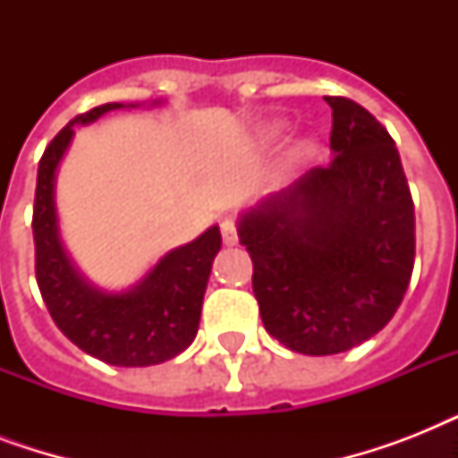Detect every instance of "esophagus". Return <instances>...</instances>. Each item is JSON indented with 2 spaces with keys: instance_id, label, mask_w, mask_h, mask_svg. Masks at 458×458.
Instances as JSON below:
<instances>
[{
  "instance_id": "obj_1",
  "label": "esophagus",
  "mask_w": 458,
  "mask_h": 458,
  "mask_svg": "<svg viewBox=\"0 0 458 458\" xmlns=\"http://www.w3.org/2000/svg\"><path fill=\"white\" fill-rule=\"evenodd\" d=\"M221 235L225 244H237L240 235H237V223L233 221V218H225V221L221 223Z\"/></svg>"
}]
</instances>
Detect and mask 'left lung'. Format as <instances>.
I'll return each instance as SVG.
<instances>
[{
	"label": "left lung",
	"instance_id": "1",
	"mask_svg": "<svg viewBox=\"0 0 458 458\" xmlns=\"http://www.w3.org/2000/svg\"><path fill=\"white\" fill-rule=\"evenodd\" d=\"M326 102L333 164L311 168L240 221L264 327L309 356L340 354L383 330L416 257L411 190L394 140L361 104Z\"/></svg>",
	"mask_w": 458,
	"mask_h": 458
}]
</instances>
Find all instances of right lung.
<instances>
[{"instance_id": "add662e5", "label": "right lung", "mask_w": 458, "mask_h": 458, "mask_svg": "<svg viewBox=\"0 0 458 458\" xmlns=\"http://www.w3.org/2000/svg\"><path fill=\"white\" fill-rule=\"evenodd\" d=\"M121 106L114 102L85 111L47 145L38 168L32 237L35 278L56 327L99 361L132 369L168 361L192 344L211 264L221 250V230L214 225L194 242L168 251L128 293L106 294L75 273L56 235L54 173L73 138L75 123H92Z\"/></svg>"}]
</instances>
